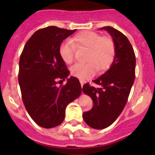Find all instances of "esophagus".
I'll use <instances>...</instances> for the list:
<instances>
[{"instance_id":"1","label":"esophagus","mask_w":155,"mask_h":155,"mask_svg":"<svg viewBox=\"0 0 155 155\" xmlns=\"http://www.w3.org/2000/svg\"><path fill=\"white\" fill-rule=\"evenodd\" d=\"M81 82V87H83V85H84V83H83V81H80Z\"/></svg>"}]
</instances>
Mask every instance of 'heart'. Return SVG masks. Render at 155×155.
Instances as JSON below:
<instances>
[{
    "label": "heart",
    "mask_w": 155,
    "mask_h": 155,
    "mask_svg": "<svg viewBox=\"0 0 155 155\" xmlns=\"http://www.w3.org/2000/svg\"><path fill=\"white\" fill-rule=\"evenodd\" d=\"M75 48L87 50L85 57L87 63L75 64L71 68V74L81 81L91 78L96 69L98 71L108 69L116 54L115 43L110 37H102L91 31H81L71 39V42H61L59 46V55L64 63H73Z\"/></svg>",
    "instance_id": "b5f03b06"
}]
</instances>
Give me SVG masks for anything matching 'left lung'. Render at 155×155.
Segmentation results:
<instances>
[{
    "mask_svg": "<svg viewBox=\"0 0 155 155\" xmlns=\"http://www.w3.org/2000/svg\"><path fill=\"white\" fill-rule=\"evenodd\" d=\"M103 29L110 34L115 43L114 60L105 74L93 81L99 87L87 83L82 88L94 103L91 110L83 113V119L90 127L96 130L109 127L121 114L134 84L136 68L134 49L127 36L113 27L100 28Z\"/></svg>",
    "mask_w": 155,
    "mask_h": 155,
    "instance_id": "obj_1",
    "label": "left lung"
}]
</instances>
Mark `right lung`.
<instances>
[{"mask_svg": "<svg viewBox=\"0 0 155 155\" xmlns=\"http://www.w3.org/2000/svg\"><path fill=\"white\" fill-rule=\"evenodd\" d=\"M75 31L57 26L38 30L20 57L18 81L23 103L31 118L43 128L62 124L67 105L82 91L79 80L72 76L65 86L56 87L57 80H65L70 74L59 55V46Z\"/></svg>", "mask_w": 155, "mask_h": 155, "instance_id": "right-lung-1", "label": "right lung"}]
</instances>
